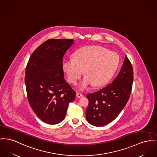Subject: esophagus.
Listing matches in <instances>:
<instances>
[{
  "mask_svg": "<svg viewBox=\"0 0 157 157\" xmlns=\"http://www.w3.org/2000/svg\"><path fill=\"white\" fill-rule=\"evenodd\" d=\"M76 97H77L78 98H81V97H83V94H82L81 93L78 92V93L76 94Z\"/></svg>",
  "mask_w": 157,
  "mask_h": 157,
  "instance_id": "esophagus-1",
  "label": "esophagus"
}]
</instances>
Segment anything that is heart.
<instances>
[{"label":"heart","mask_w":157,"mask_h":157,"mask_svg":"<svg viewBox=\"0 0 157 157\" xmlns=\"http://www.w3.org/2000/svg\"><path fill=\"white\" fill-rule=\"evenodd\" d=\"M119 61L117 53L100 46H89L78 50L74 59H64L62 67L68 81L72 84L76 83L84 71L86 76L79 88L85 90L93 84L100 86L107 83L117 70Z\"/></svg>","instance_id":"heart-1"}]
</instances>
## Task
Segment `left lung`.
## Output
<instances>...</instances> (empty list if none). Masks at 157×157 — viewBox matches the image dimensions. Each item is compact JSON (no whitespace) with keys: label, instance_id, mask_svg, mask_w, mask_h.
<instances>
[{"label":"left lung","instance_id":"left-lung-1","mask_svg":"<svg viewBox=\"0 0 157 157\" xmlns=\"http://www.w3.org/2000/svg\"><path fill=\"white\" fill-rule=\"evenodd\" d=\"M133 81V67L125 56L120 72L113 82L86 95L89 100L86 111V120L93 126L100 127L114 120L129 100Z\"/></svg>","mask_w":157,"mask_h":157}]
</instances>
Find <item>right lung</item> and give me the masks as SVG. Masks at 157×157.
Listing matches in <instances>:
<instances>
[{"instance_id": "1", "label": "right lung", "mask_w": 157, "mask_h": 157, "mask_svg": "<svg viewBox=\"0 0 157 157\" xmlns=\"http://www.w3.org/2000/svg\"><path fill=\"white\" fill-rule=\"evenodd\" d=\"M72 39H49L30 56L25 83L28 102L43 121L56 124L65 119L76 92L64 78L63 58L74 44Z\"/></svg>"}]
</instances>
